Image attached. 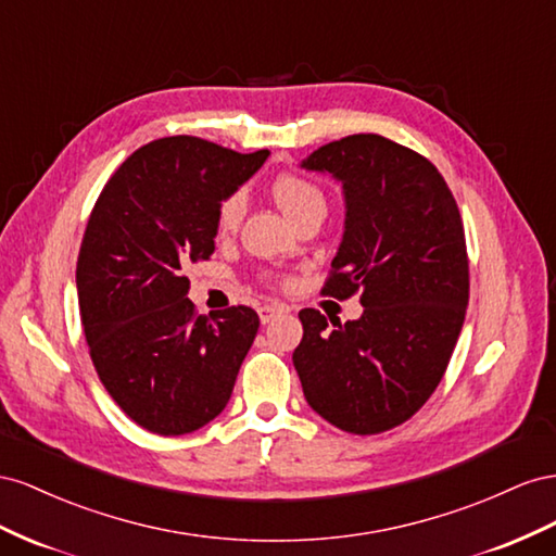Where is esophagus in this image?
Returning a JSON list of instances; mask_svg holds the SVG:
<instances>
[{"instance_id":"1","label":"esophagus","mask_w":556,"mask_h":556,"mask_svg":"<svg viewBox=\"0 0 556 556\" xmlns=\"http://www.w3.org/2000/svg\"><path fill=\"white\" fill-rule=\"evenodd\" d=\"M289 309L283 307V305H263V307H258V316H261V324H269L275 319V316H279V314H287Z\"/></svg>"}]
</instances>
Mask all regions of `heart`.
<instances>
[{"label": "heart", "instance_id": "1", "mask_svg": "<svg viewBox=\"0 0 556 556\" xmlns=\"http://www.w3.org/2000/svg\"><path fill=\"white\" fill-rule=\"evenodd\" d=\"M273 198L277 202V207L287 214L289 220L298 224L300 218L314 214V212H326V198L321 193V188L298 177V174H283V177L275 179L273 184ZM244 216V198L240 193L228 195L224 202H220L218 214H216V232L220 237L232 235L242 224Z\"/></svg>", "mask_w": 556, "mask_h": 556}]
</instances>
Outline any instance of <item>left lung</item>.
<instances>
[{"instance_id": "1", "label": "left lung", "mask_w": 556, "mask_h": 556, "mask_svg": "<svg viewBox=\"0 0 556 556\" xmlns=\"http://www.w3.org/2000/svg\"><path fill=\"white\" fill-rule=\"evenodd\" d=\"M300 167L342 184L344 232L324 293L361 291L363 314L328 326L321 312H300L293 366L316 415L346 433H382L431 399L462 332V214L435 165L382 135L330 141Z\"/></svg>"}]
</instances>
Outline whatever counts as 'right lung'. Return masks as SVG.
<instances>
[{
	"label": "right lung",
	"mask_w": 556,
	"mask_h": 556,
	"mask_svg": "<svg viewBox=\"0 0 556 556\" xmlns=\"http://www.w3.org/2000/svg\"><path fill=\"white\" fill-rule=\"evenodd\" d=\"M267 155L163 137L137 149L94 202L76 263L84 332L104 389L151 433H193L230 401L258 314L240 305L195 316L186 273L212 256L220 202Z\"/></svg>",
	"instance_id": "1"
}]
</instances>
